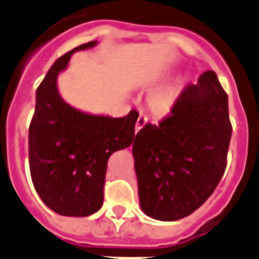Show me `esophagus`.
Wrapping results in <instances>:
<instances>
[{"instance_id": "obj_1", "label": "esophagus", "mask_w": 259, "mask_h": 259, "mask_svg": "<svg viewBox=\"0 0 259 259\" xmlns=\"http://www.w3.org/2000/svg\"><path fill=\"white\" fill-rule=\"evenodd\" d=\"M146 123H147V117H145V115H140L139 119H137L136 122V134L141 130L142 127H144L145 124H146Z\"/></svg>"}]
</instances>
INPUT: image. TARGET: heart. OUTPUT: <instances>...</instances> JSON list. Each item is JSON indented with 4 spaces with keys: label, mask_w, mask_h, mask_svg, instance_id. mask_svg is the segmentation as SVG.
I'll return each instance as SVG.
<instances>
[{
    "label": "heart",
    "mask_w": 259,
    "mask_h": 259,
    "mask_svg": "<svg viewBox=\"0 0 259 259\" xmlns=\"http://www.w3.org/2000/svg\"><path fill=\"white\" fill-rule=\"evenodd\" d=\"M176 100L177 90L170 88L155 94L150 100V105H151L152 112L156 115H166L168 113H170Z\"/></svg>",
    "instance_id": "heart-1"
}]
</instances>
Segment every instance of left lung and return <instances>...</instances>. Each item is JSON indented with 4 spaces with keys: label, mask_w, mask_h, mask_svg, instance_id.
<instances>
[{
    "label": "left lung",
    "mask_w": 259,
    "mask_h": 259,
    "mask_svg": "<svg viewBox=\"0 0 259 259\" xmlns=\"http://www.w3.org/2000/svg\"><path fill=\"white\" fill-rule=\"evenodd\" d=\"M228 94L213 71L181 91L170 113L134 142L141 208L176 221L201 207L220 183L231 137Z\"/></svg>",
    "instance_id": "1"
}]
</instances>
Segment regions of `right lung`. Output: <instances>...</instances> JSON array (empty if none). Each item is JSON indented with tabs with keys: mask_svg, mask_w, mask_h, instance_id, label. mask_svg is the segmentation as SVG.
I'll return each instance as SVG.
<instances>
[{
	"mask_svg": "<svg viewBox=\"0 0 259 259\" xmlns=\"http://www.w3.org/2000/svg\"><path fill=\"white\" fill-rule=\"evenodd\" d=\"M61 56L36 89L35 112L29 125V166L41 201L62 216L83 218L100 210L104 199L108 159L134 142L139 118H110L80 112L66 104L57 90V75L73 52Z\"/></svg>",
	"mask_w": 259,
	"mask_h": 259,
	"instance_id": "1",
	"label": "right lung"
}]
</instances>
